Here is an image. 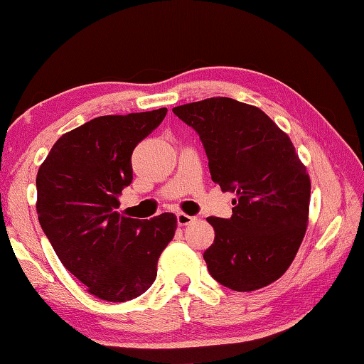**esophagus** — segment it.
I'll list each match as a JSON object with an SVG mask.
<instances>
[{"label":"esophagus","mask_w":364,"mask_h":364,"mask_svg":"<svg viewBox=\"0 0 364 364\" xmlns=\"http://www.w3.org/2000/svg\"><path fill=\"white\" fill-rule=\"evenodd\" d=\"M194 220H196V218L191 217V215H188V213H183V212L176 213V223L180 225V226H186V225H189V223H193Z\"/></svg>","instance_id":"obj_1"}]
</instances>
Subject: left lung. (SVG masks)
<instances>
[{"mask_svg":"<svg viewBox=\"0 0 364 364\" xmlns=\"http://www.w3.org/2000/svg\"><path fill=\"white\" fill-rule=\"evenodd\" d=\"M173 114L199 134L212 180L236 194L231 218H207L215 230L208 273L237 292L279 279L304 241L310 205V176L292 141L263 110L231 97Z\"/></svg>","mask_w":364,"mask_h":364,"instance_id":"8db88e82","label":"left lung"}]
</instances>
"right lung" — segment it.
I'll return each instance as SVG.
<instances>
[{
	"instance_id": "add662e5",
	"label": "right lung",
	"mask_w": 364,
	"mask_h": 364,
	"mask_svg": "<svg viewBox=\"0 0 364 364\" xmlns=\"http://www.w3.org/2000/svg\"><path fill=\"white\" fill-rule=\"evenodd\" d=\"M167 109L102 115L60 136L36 175L41 230L64 267L107 301L139 297L157 276L176 217H120L117 197L133 180L132 154Z\"/></svg>"
}]
</instances>
